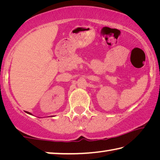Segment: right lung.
<instances>
[{
	"mask_svg": "<svg viewBox=\"0 0 160 160\" xmlns=\"http://www.w3.org/2000/svg\"><path fill=\"white\" fill-rule=\"evenodd\" d=\"M26 113H28V114H30V115H32L31 113H29V112H26Z\"/></svg>",
	"mask_w": 160,
	"mask_h": 160,
	"instance_id": "right-lung-1",
	"label": "right lung"
}]
</instances>
